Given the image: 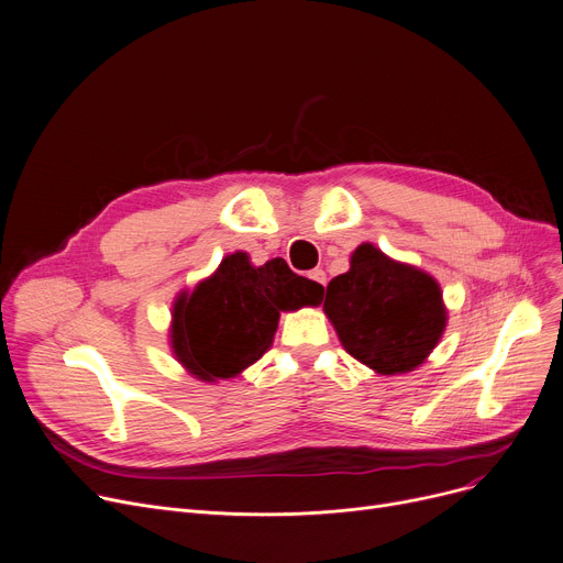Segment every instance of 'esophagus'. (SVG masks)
<instances>
[{"mask_svg": "<svg viewBox=\"0 0 563 563\" xmlns=\"http://www.w3.org/2000/svg\"><path fill=\"white\" fill-rule=\"evenodd\" d=\"M307 277L316 284V288H318V290H323V288H325L328 277H325V273H323V271H318V267H316V271H311Z\"/></svg>", "mask_w": 563, "mask_h": 563, "instance_id": "34e87169", "label": "esophagus"}]
</instances>
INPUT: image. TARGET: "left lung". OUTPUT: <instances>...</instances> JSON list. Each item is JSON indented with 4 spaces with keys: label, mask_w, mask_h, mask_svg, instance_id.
Returning <instances> with one entry per match:
<instances>
[{
    "label": "left lung",
    "mask_w": 563,
    "mask_h": 563,
    "mask_svg": "<svg viewBox=\"0 0 563 563\" xmlns=\"http://www.w3.org/2000/svg\"><path fill=\"white\" fill-rule=\"evenodd\" d=\"M323 309L345 351L383 376L417 368L446 325L438 282L368 243L328 284Z\"/></svg>",
    "instance_id": "8db88e82"
}]
</instances>
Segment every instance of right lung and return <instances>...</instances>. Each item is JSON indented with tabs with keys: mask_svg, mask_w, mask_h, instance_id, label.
<instances>
[{
	"mask_svg": "<svg viewBox=\"0 0 563 563\" xmlns=\"http://www.w3.org/2000/svg\"><path fill=\"white\" fill-rule=\"evenodd\" d=\"M323 290L292 273L284 258L254 267L247 254L235 252L192 296L183 292L176 300L174 355L199 380L233 378L271 347L279 311L316 307Z\"/></svg>",
	"mask_w": 563,
	"mask_h": 563,
	"instance_id": "obj_1",
	"label": "right lung"
}]
</instances>
